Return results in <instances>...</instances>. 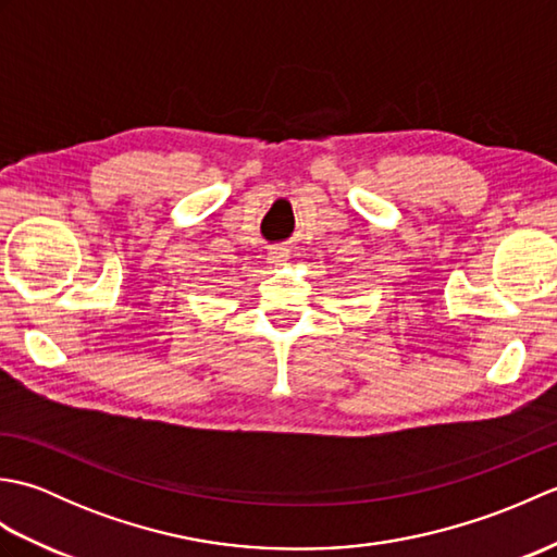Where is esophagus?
I'll return each mask as SVG.
<instances>
[{"mask_svg": "<svg viewBox=\"0 0 557 557\" xmlns=\"http://www.w3.org/2000/svg\"><path fill=\"white\" fill-rule=\"evenodd\" d=\"M287 256H289L287 248H282V246H272L270 248V260H272V263H282V260H285Z\"/></svg>", "mask_w": 557, "mask_h": 557, "instance_id": "obj_1", "label": "esophagus"}]
</instances>
